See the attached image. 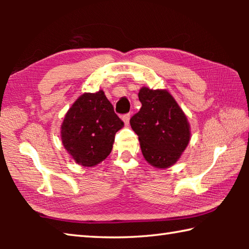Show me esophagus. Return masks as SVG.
<instances>
[{
    "instance_id": "1",
    "label": "esophagus",
    "mask_w": 249,
    "mask_h": 249,
    "mask_svg": "<svg viewBox=\"0 0 249 249\" xmlns=\"http://www.w3.org/2000/svg\"><path fill=\"white\" fill-rule=\"evenodd\" d=\"M129 119H130V114H125V115H123V117H122V120H123L125 126H128Z\"/></svg>"
}]
</instances>
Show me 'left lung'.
Instances as JSON below:
<instances>
[{
    "mask_svg": "<svg viewBox=\"0 0 249 249\" xmlns=\"http://www.w3.org/2000/svg\"><path fill=\"white\" fill-rule=\"evenodd\" d=\"M138 99L142 107L130 119V126L137 134L146 161L158 169H166L178 161L189 145L190 124L166 89L142 87Z\"/></svg>",
    "mask_w": 249,
    "mask_h": 249,
    "instance_id": "1",
    "label": "left lung"
}]
</instances>
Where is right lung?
Instances as JSON below:
<instances>
[{
  "label": "right lung",
  "instance_id": "1",
  "mask_svg": "<svg viewBox=\"0 0 249 249\" xmlns=\"http://www.w3.org/2000/svg\"><path fill=\"white\" fill-rule=\"evenodd\" d=\"M123 126L103 90L88 92L66 113L60 128L61 142L78 165L94 167L111 154L115 134Z\"/></svg>",
  "mask_w": 249,
  "mask_h": 249
}]
</instances>
